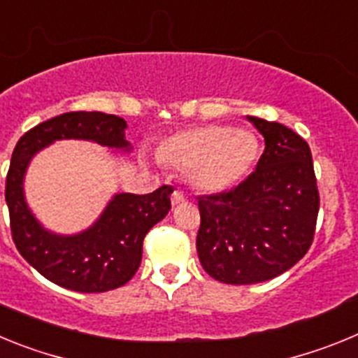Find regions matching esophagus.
I'll use <instances>...</instances> for the list:
<instances>
[{
    "mask_svg": "<svg viewBox=\"0 0 358 358\" xmlns=\"http://www.w3.org/2000/svg\"><path fill=\"white\" fill-rule=\"evenodd\" d=\"M185 201H186L185 194H182V192H179V189H176V192L172 194V204H173V206H177V204H181V202H185Z\"/></svg>",
    "mask_w": 358,
    "mask_h": 358,
    "instance_id": "34e87169",
    "label": "esophagus"
}]
</instances>
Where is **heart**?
<instances>
[{"instance_id":"heart-1","label":"heart","mask_w":358,"mask_h":358,"mask_svg":"<svg viewBox=\"0 0 358 358\" xmlns=\"http://www.w3.org/2000/svg\"><path fill=\"white\" fill-rule=\"evenodd\" d=\"M260 154L251 131L227 125H199L164 138L163 163L186 172L188 182L202 194H222L249 176Z\"/></svg>"}]
</instances>
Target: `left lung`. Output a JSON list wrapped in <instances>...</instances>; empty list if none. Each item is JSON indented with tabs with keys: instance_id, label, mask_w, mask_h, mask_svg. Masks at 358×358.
Returning <instances> with one entry per match:
<instances>
[{
	"instance_id": "1",
	"label": "left lung",
	"mask_w": 358,
	"mask_h": 358,
	"mask_svg": "<svg viewBox=\"0 0 358 358\" xmlns=\"http://www.w3.org/2000/svg\"><path fill=\"white\" fill-rule=\"evenodd\" d=\"M265 140L256 170L236 188L199 197L197 255L227 285L273 280L312 245L319 192L310 147L292 129L248 116Z\"/></svg>"
}]
</instances>
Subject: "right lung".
<instances>
[{"instance_id": "right-lung-1", "label": "right lung", "mask_w": 358, "mask_h": 358, "mask_svg": "<svg viewBox=\"0 0 358 358\" xmlns=\"http://www.w3.org/2000/svg\"><path fill=\"white\" fill-rule=\"evenodd\" d=\"M127 122L103 113H64L30 129L17 141L6 173L5 199L15 248L57 285L77 292H107L125 285L141 264L143 238L170 211L172 186L147 195L116 194L87 229L59 235L46 229L24 199V176L37 152L59 140H84L131 152Z\"/></svg>"}]
</instances>
